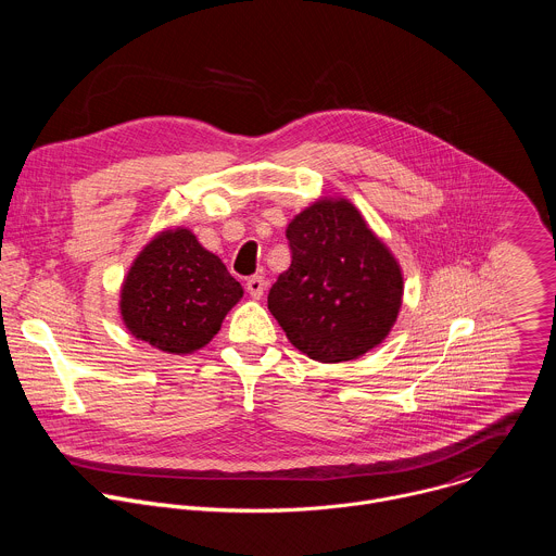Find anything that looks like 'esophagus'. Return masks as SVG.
Listing matches in <instances>:
<instances>
[{
  "label": "esophagus",
  "mask_w": 556,
  "mask_h": 556,
  "mask_svg": "<svg viewBox=\"0 0 556 556\" xmlns=\"http://www.w3.org/2000/svg\"><path fill=\"white\" fill-rule=\"evenodd\" d=\"M247 290L251 292L253 299H262L264 290H266V279L262 275H253L247 279Z\"/></svg>",
  "instance_id": "1"
}]
</instances>
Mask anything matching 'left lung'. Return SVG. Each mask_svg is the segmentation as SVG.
I'll use <instances>...</instances> for the list:
<instances>
[{
	"instance_id": "obj_1",
	"label": "left lung",
	"mask_w": 556,
	"mask_h": 556,
	"mask_svg": "<svg viewBox=\"0 0 556 556\" xmlns=\"http://www.w3.org/2000/svg\"><path fill=\"white\" fill-rule=\"evenodd\" d=\"M290 268L268 292V309L290 343L321 363L352 361L391 330L403 275L387 247L345 200H321L286 228Z\"/></svg>"
}]
</instances>
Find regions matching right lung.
<instances>
[{
	"label": "right lung",
	"instance_id": "1",
	"mask_svg": "<svg viewBox=\"0 0 556 556\" xmlns=\"http://www.w3.org/2000/svg\"><path fill=\"white\" fill-rule=\"evenodd\" d=\"M244 290L222 260L187 228L165 230L136 257L121 292V314L136 339L167 354H191L219 330Z\"/></svg>",
	"mask_w": 556,
	"mask_h": 556
}]
</instances>
